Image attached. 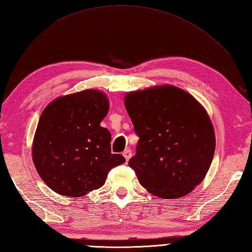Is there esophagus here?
I'll list each match as a JSON object with an SVG mask.
<instances>
[{
  "instance_id": "esophagus-1",
  "label": "esophagus",
  "mask_w": 252,
  "mask_h": 252,
  "mask_svg": "<svg viewBox=\"0 0 252 252\" xmlns=\"http://www.w3.org/2000/svg\"><path fill=\"white\" fill-rule=\"evenodd\" d=\"M122 155H123V157L126 158V161H129V159L132 157V153H131L130 149H126V151L122 153Z\"/></svg>"
}]
</instances>
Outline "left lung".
Returning <instances> with one entry per match:
<instances>
[{
	"mask_svg": "<svg viewBox=\"0 0 252 252\" xmlns=\"http://www.w3.org/2000/svg\"><path fill=\"white\" fill-rule=\"evenodd\" d=\"M125 106L140 137L129 165L141 185L164 199L189 194L205 179L216 151L206 109L169 84L127 93Z\"/></svg>",
	"mask_w": 252,
	"mask_h": 252,
	"instance_id": "left-lung-1",
	"label": "left lung"
}]
</instances>
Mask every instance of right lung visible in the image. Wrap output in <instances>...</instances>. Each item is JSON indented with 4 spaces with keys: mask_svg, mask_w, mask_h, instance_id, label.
Returning a JSON list of instances; mask_svg holds the SVG:
<instances>
[{
    "mask_svg": "<svg viewBox=\"0 0 252 252\" xmlns=\"http://www.w3.org/2000/svg\"><path fill=\"white\" fill-rule=\"evenodd\" d=\"M109 100L98 90L57 97L42 111L32 143V160L44 183L57 194L81 197L105 184L126 162L111 154V134L100 122Z\"/></svg>",
    "mask_w": 252,
    "mask_h": 252,
    "instance_id": "1",
    "label": "right lung"
}]
</instances>
